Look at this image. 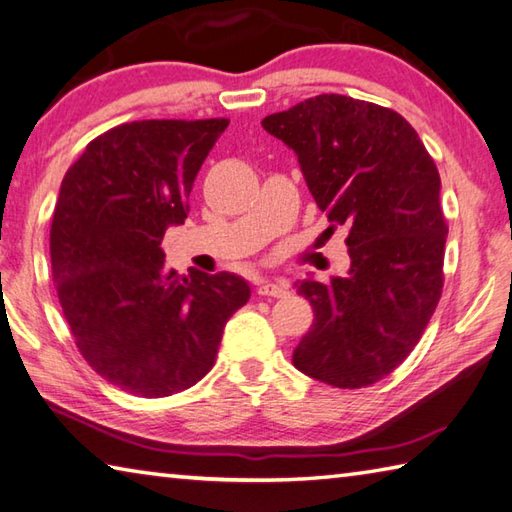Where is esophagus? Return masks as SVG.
Instances as JSON below:
<instances>
[{
	"label": "esophagus",
	"instance_id": "esophagus-1",
	"mask_svg": "<svg viewBox=\"0 0 512 512\" xmlns=\"http://www.w3.org/2000/svg\"><path fill=\"white\" fill-rule=\"evenodd\" d=\"M258 294L260 296H271V298H285L289 291H287V285H283V283H274V280H263V283L258 285Z\"/></svg>",
	"mask_w": 512,
	"mask_h": 512
}]
</instances>
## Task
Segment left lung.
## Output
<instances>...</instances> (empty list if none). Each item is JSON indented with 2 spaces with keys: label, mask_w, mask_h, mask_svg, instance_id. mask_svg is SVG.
I'll use <instances>...</instances> for the list:
<instances>
[{
  "label": "left lung",
  "mask_w": 512,
  "mask_h": 512,
  "mask_svg": "<svg viewBox=\"0 0 512 512\" xmlns=\"http://www.w3.org/2000/svg\"><path fill=\"white\" fill-rule=\"evenodd\" d=\"M263 128L296 152L329 223L349 227L347 276L296 283L314 325L291 360L331 387H369L400 367L440 302V174L411 123L375 103L320 95Z\"/></svg>",
  "instance_id": "8db88e82"
}]
</instances>
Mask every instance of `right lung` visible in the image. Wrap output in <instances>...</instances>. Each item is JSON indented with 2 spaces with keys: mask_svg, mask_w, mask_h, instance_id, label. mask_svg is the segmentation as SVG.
Segmentation results:
<instances>
[{
  "mask_svg": "<svg viewBox=\"0 0 512 512\" xmlns=\"http://www.w3.org/2000/svg\"><path fill=\"white\" fill-rule=\"evenodd\" d=\"M227 119L123 123L88 143L61 181L50 227L52 280L81 356L143 398L194 387L214 367L225 322L252 296L221 271L165 267L168 227Z\"/></svg>",
  "mask_w": 512,
  "mask_h": 512,
  "instance_id": "obj_1",
  "label": "right lung"
}]
</instances>
